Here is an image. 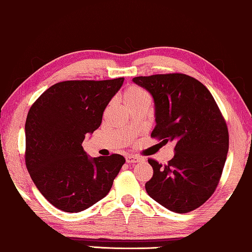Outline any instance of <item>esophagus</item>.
<instances>
[{
  "mask_svg": "<svg viewBox=\"0 0 252 252\" xmlns=\"http://www.w3.org/2000/svg\"><path fill=\"white\" fill-rule=\"evenodd\" d=\"M126 162L127 163H138L140 161H143L144 158L140 157H137V155H126Z\"/></svg>",
  "mask_w": 252,
  "mask_h": 252,
  "instance_id": "esophagus-1",
  "label": "esophagus"
}]
</instances>
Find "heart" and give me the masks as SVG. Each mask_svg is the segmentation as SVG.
I'll return each instance as SVG.
<instances>
[{"instance_id":"heart-1","label":"heart","mask_w":252,"mask_h":252,"mask_svg":"<svg viewBox=\"0 0 252 252\" xmlns=\"http://www.w3.org/2000/svg\"><path fill=\"white\" fill-rule=\"evenodd\" d=\"M122 98L126 107H130V106L138 104L140 101L150 100V94L143 88L138 86H130L123 92Z\"/></svg>"}]
</instances>
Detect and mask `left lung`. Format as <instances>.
<instances>
[{
    "instance_id": "1",
    "label": "left lung",
    "mask_w": 252,
    "mask_h": 252,
    "mask_svg": "<svg viewBox=\"0 0 252 252\" xmlns=\"http://www.w3.org/2000/svg\"><path fill=\"white\" fill-rule=\"evenodd\" d=\"M132 81L153 95L155 121L151 137L173 141L175 155L145 184L148 195L169 210L186 214L201 207L217 189L227 158L226 121L207 88L182 73L137 76Z\"/></svg>"
}]
</instances>
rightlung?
<instances>
[{
    "instance_id": "obj_1",
    "label": "right lung",
    "mask_w": 252,
    "mask_h": 252,
    "mask_svg": "<svg viewBox=\"0 0 252 252\" xmlns=\"http://www.w3.org/2000/svg\"><path fill=\"white\" fill-rule=\"evenodd\" d=\"M123 81H63L30 108L25 162L37 189L60 210L80 212L101 200L125 164L122 155L90 158L82 147L86 134L100 126L106 106Z\"/></svg>"
}]
</instances>
